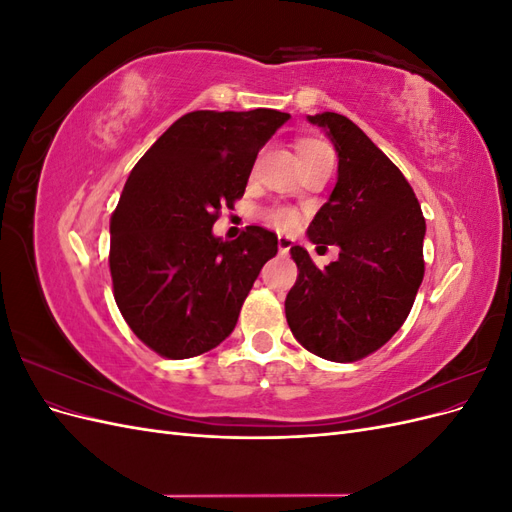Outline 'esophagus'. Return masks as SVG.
<instances>
[{
    "label": "esophagus",
    "mask_w": 512,
    "mask_h": 512,
    "mask_svg": "<svg viewBox=\"0 0 512 512\" xmlns=\"http://www.w3.org/2000/svg\"><path fill=\"white\" fill-rule=\"evenodd\" d=\"M292 243H294V241H292L290 237H284V235L277 237V247H280V252H282V254H288V252H290Z\"/></svg>",
    "instance_id": "esophagus-1"
}]
</instances>
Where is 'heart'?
<instances>
[{"instance_id":"obj_1","label":"heart","mask_w":512,"mask_h":512,"mask_svg":"<svg viewBox=\"0 0 512 512\" xmlns=\"http://www.w3.org/2000/svg\"><path fill=\"white\" fill-rule=\"evenodd\" d=\"M324 153H331V149L324 145L322 141H316V138H303V141L297 143V156H299V162L301 160H309V158H316V156H324ZM265 220L280 228V230H290L297 226L299 218L297 213H294L292 209L288 207H271L265 211Z\"/></svg>"}]
</instances>
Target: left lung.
I'll return each mask as SVG.
<instances>
[{
	"label": "left lung",
	"instance_id": "left-lung-1",
	"mask_svg": "<svg viewBox=\"0 0 512 512\" xmlns=\"http://www.w3.org/2000/svg\"><path fill=\"white\" fill-rule=\"evenodd\" d=\"M337 151V183L307 228L316 245H337L322 271L301 245L290 247L297 282L286 320L320 359L352 363L376 352L406 322L423 282L425 218L401 170L348 117L309 115Z\"/></svg>",
	"mask_w": 512,
	"mask_h": 512
}]
</instances>
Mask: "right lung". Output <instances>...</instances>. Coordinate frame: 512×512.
Here are the masks:
<instances>
[{"mask_svg":"<svg viewBox=\"0 0 512 512\" xmlns=\"http://www.w3.org/2000/svg\"><path fill=\"white\" fill-rule=\"evenodd\" d=\"M288 119L273 108L194 111L132 168L111 218L108 265L123 320L160 356L190 359L220 346L277 254L275 232L262 226L235 241L211 228L243 196L258 151Z\"/></svg>","mask_w":512,"mask_h":512,"instance_id":"right-lung-1","label":"right lung"}]
</instances>
